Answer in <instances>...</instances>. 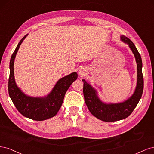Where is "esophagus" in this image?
I'll return each instance as SVG.
<instances>
[{
  "label": "esophagus",
  "instance_id": "esophagus-1",
  "mask_svg": "<svg viewBox=\"0 0 154 154\" xmlns=\"http://www.w3.org/2000/svg\"><path fill=\"white\" fill-rule=\"evenodd\" d=\"M87 70L84 67H80V69H78V74L80 76H83L86 74Z\"/></svg>",
  "mask_w": 154,
  "mask_h": 154
}]
</instances>
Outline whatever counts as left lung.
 Masks as SVG:
<instances>
[{"mask_svg": "<svg viewBox=\"0 0 154 154\" xmlns=\"http://www.w3.org/2000/svg\"><path fill=\"white\" fill-rule=\"evenodd\" d=\"M120 39L128 45L137 63V85L133 94L123 102L107 103L100 99L97 91L90 83L84 79L82 80L83 82V96L88 109L96 118L106 122H114L127 118L136 107L143 91L144 82L141 55L134 43L127 37L122 35L120 36Z\"/></svg>", "mask_w": 154, "mask_h": 154, "instance_id": "1", "label": "left lung"}]
</instances>
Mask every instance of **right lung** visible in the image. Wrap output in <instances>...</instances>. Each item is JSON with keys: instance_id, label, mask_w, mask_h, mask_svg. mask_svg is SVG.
<instances>
[{"instance_id": "right-lung-1", "label": "right lung", "mask_w": 154, "mask_h": 154, "mask_svg": "<svg viewBox=\"0 0 154 154\" xmlns=\"http://www.w3.org/2000/svg\"><path fill=\"white\" fill-rule=\"evenodd\" d=\"M23 37L13 53L10 63V78L8 82L9 95L14 105L25 117L36 121L49 119L58 113L61 107L66 92L78 78V74L73 72L64 76L57 82L47 96L32 97L26 95L17 85L14 76V62L17 53L26 36Z\"/></svg>"}]
</instances>
